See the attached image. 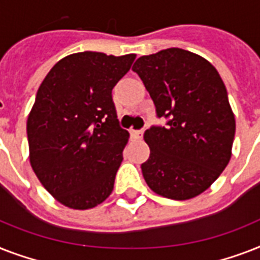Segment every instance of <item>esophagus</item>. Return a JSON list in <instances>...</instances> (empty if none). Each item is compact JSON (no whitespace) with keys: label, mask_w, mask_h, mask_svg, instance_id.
Here are the masks:
<instances>
[{"label":"esophagus","mask_w":260,"mask_h":260,"mask_svg":"<svg viewBox=\"0 0 260 260\" xmlns=\"http://www.w3.org/2000/svg\"><path fill=\"white\" fill-rule=\"evenodd\" d=\"M143 134H144V129H131V135H132L135 139H142Z\"/></svg>","instance_id":"esophagus-1"}]
</instances>
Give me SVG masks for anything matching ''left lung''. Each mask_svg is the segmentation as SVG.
<instances>
[{"instance_id": "8db88e82", "label": "left lung", "mask_w": 260, "mask_h": 260, "mask_svg": "<svg viewBox=\"0 0 260 260\" xmlns=\"http://www.w3.org/2000/svg\"><path fill=\"white\" fill-rule=\"evenodd\" d=\"M166 125H152L144 140L150 158L142 165L151 190L171 200L205 191L231 159L235 116L217 70L201 56L167 48L135 62Z\"/></svg>"}]
</instances>
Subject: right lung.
Instances as JSON below:
<instances>
[{"label": "right lung", "instance_id": "1", "mask_svg": "<svg viewBox=\"0 0 260 260\" xmlns=\"http://www.w3.org/2000/svg\"><path fill=\"white\" fill-rule=\"evenodd\" d=\"M135 58L69 55L39 87L26 122L30 166L63 205L94 208L113 190L129 134L120 126L112 90Z\"/></svg>", "mask_w": 260, "mask_h": 260}]
</instances>
